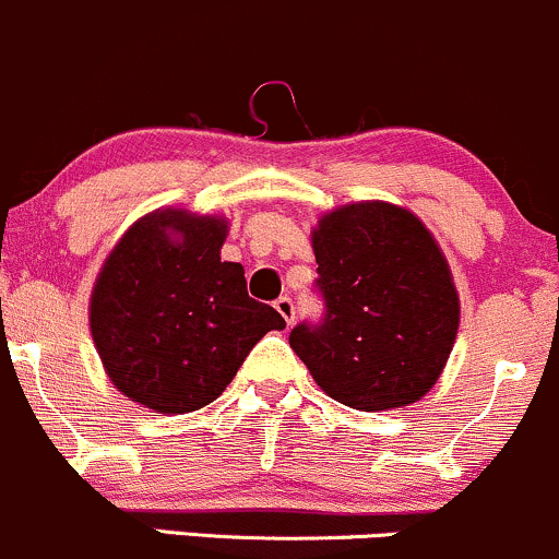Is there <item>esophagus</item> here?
I'll return each mask as SVG.
<instances>
[{
	"label": "esophagus",
	"instance_id": "1",
	"mask_svg": "<svg viewBox=\"0 0 559 559\" xmlns=\"http://www.w3.org/2000/svg\"><path fill=\"white\" fill-rule=\"evenodd\" d=\"M274 309L280 311V317L285 319L287 324L296 322V304H293L290 296H280L277 300H274Z\"/></svg>",
	"mask_w": 559,
	"mask_h": 559
}]
</instances>
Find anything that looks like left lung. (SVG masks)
<instances>
[{
  "label": "left lung",
  "instance_id": "1",
  "mask_svg": "<svg viewBox=\"0 0 559 559\" xmlns=\"http://www.w3.org/2000/svg\"><path fill=\"white\" fill-rule=\"evenodd\" d=\"M322 298L290 346L311 378L350 409H396L436 385L460 328V298L441 248L409 211L337 209L313 231Z\"/></svg>",
  "mask_w": 559,
  "mask_h": 559
}]
</instances>
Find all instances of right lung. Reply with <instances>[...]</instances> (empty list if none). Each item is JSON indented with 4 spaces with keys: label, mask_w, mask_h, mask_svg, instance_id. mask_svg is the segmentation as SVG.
Segmentation results:
<instances>
[{
    "label": "right lung",
    "mask_w": 559,
    "mask_h": 559,
    "mask_svg": "<svg viewBox=\"0 0 559 559\" xmlns=\"http://www.w3.org/2000/svg\"><path fill=\"white\" fill-rule=\"evenodd\" d=\"M227 224L155 211L121 237L99 272L90 322L112 385L185 415L224 393L246 356L285 319L248 296L246 269L222 261Z\"/></svg>",
    "instance_id": "obj_1"
}]
</instances>
